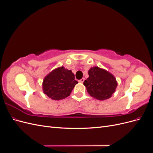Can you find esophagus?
Returning <instances> with one entry per match:
<instances>
[{
    "mask_svg": "<svg viewBox=\"0 0 153 153\" xmlns=\"http://www.w3.org/2000/svg\"><path fill=\"white\" fill-rule=\"evenodd\" d=\"M84 80H85V78H82V79H80V80H78V82H79L80 83H83V82H84Z\"/></svg>",
    "mask_w": 153,
    "mask_h": 153,
    "instance_id": "1",
    "label": "esophagus"
}]
</instances>
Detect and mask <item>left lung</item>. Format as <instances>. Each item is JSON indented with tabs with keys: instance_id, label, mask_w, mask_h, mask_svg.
<instances>
[{
	"instance_id": "left-lung-1",
	"label": "left lung",
	"mask_w": 153,
	"mask_h": 153,
	"mask_svg": "<svg viewBox=\"0 0 153 153\" xmlns=\"http://www.w3.org/2000/svg\"><path fill=\"white\" fill-rule=\"evenodd\" d=\"M88 73L89 77L84 82L88 93L99 100L110 98L117 86L112 74L96 66L91 68Z\"/></svg>"
}]
</instances>
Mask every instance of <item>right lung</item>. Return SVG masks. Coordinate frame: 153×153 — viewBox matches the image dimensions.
<instances>
[{"instance_id":"add662e5","label":"right lung","mask_w":153,"mask_h":153,"mask_svg":"<svg viewBox=\"0 0 153 153\" xmlns=\"http://www.w3.org/2000/svg\"><path fill=\"white\" fill-rule=\"evenodd\" d=\"M76 84L72 71L62 66L53 69L45 77L43 90L52 100H61L70 95Z\"/></svg>"}]
</instances>
